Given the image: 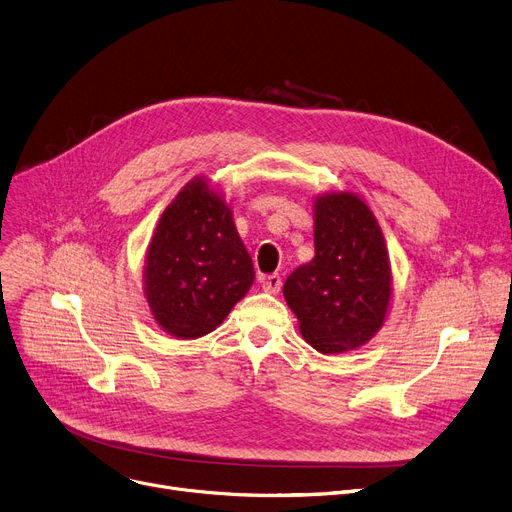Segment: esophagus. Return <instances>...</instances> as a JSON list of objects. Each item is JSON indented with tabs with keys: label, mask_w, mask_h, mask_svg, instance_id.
<instances>
[{
	"label": "esophagus",
	"mask_w": 512,
	"mask_h": 512,
	"mask_svg": "<svg viewBox=\"0 0 512 512\" xmlns=\"http://www.w3.org/2000/svg\"><path fill=\"white\" fill-rule=\"evenodd\" d=\"M262 289H264L266 293H279V289H281V275H279V273L266 275V277L262 279Z\"/></svg>",
	"instance_id": "obj_1"
}]
</instances>
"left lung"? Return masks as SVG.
I'll return each mask as SVG.
<instances>
[{"mask_svg": "<svg viewBox=\"0 0 512 512\" xmlns=\"http://www.w3.org/2000/svg\"><path fill=\"white\" fill-rule=\"evenodd\" d=\"M283 295L304 339L320 353L368 343L390 299V264L372 210L353 194H326L314 210V258L297 266Z\"/></svg>", "mask_w": 512, "mask_h": 512, "instance_id": "left-lung-1", "label": "left lung"}]
</instances>
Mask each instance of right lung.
Returning <instances> with one entry per match:
<instances>
[{
    "mask_svg": "<svg viewBox=\"0 0 512 512\" xmlns=\"http://www.w3.org/2000/svg\"><path fill=\"white\" fill-rule=\"evenodd\" d=\"M254 283V264L225 200L194 179L163 213L150 242L144 293L177 339L215 330Z\"/></svg>",
    "mask_w": 512,
    "mask_h": 512,
    "instance_id": "right-lung-1",
    "label": "right lung"
}]
</instances>
